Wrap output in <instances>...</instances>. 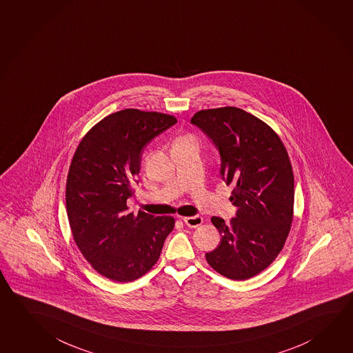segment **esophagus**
<instances>
[{
	"label": "esophagus",
	"mask_w": 353,
	"mask_h": 353,
	"mask_svg": "<svg viewBox=\"0 0 353 353\" xmlns=\"http://www.w3.org/2000/svg\"><path fill=\"white\" fill-rule=\"evenodd\" d=\"M184 223H185L186 226H189V228H198L199 225L203 224V218L199 216V215L188 216V218H184Z\"/></svg>",
	"instance_id": "34e87169"
}]
</instances>
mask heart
Returning a JSON list of instances; mask_svg holds the SVG:
<instances>
[{
  "label": "heart",
  "instance_id": "1",
  "mask_svg": "<svg viewBox=\"0 0 353 353\" xmlns=\"http://www.w3.org/2000/svg\"><path fill=\"white\" fill-rule=\"evenodd\" d=\"M183 139H186V138H183Z\"/></svg>",
  "mask_w": 353,
  "mask_h": 353
}]
</instances>
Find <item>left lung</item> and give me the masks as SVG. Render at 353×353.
<instances>
[{
    "label": "left lung",
    "instance_id": "left-lung-1",
    "mask_svg": "<svg viewBox=\"0 0 353 353\" xmlns=\"http://www.w3.org/2000/svg\"><path fill=\"white\" fill-rule=\"evenodd\" d=\"M196 125L216 147L220 176L234 186L236 206L229 224L212 216L221 235L206 261L219 274L246 280L275 260L288 239L294 216V173L289 154L266 123L236 107L195 113Z\"/></svg>",
    "mask_w": 353,
    "mask_h": 353
}]
</instances>
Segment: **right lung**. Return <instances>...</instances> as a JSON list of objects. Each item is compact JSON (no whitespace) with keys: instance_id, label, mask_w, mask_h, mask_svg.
Here are the masks:
<instances>
[{"instance_id":"add662e5","label":"right lung","mask_w":353,"mask_h":353,"mask_svg":"<svg viewBox=\"0 0 353 353\" xmlns=\"http://www.w3.org/2000/svg\"><path fill=\"white\" fill-rule=\"evenodd\" d=\"M175 123L163 113L119 110L97 123L73 155L65 185L73 239L109 280L134 281L147 274L174 229L172 216L128 212L127 200L134 194L144 148Z\"/></svg>"}]
</instances>
